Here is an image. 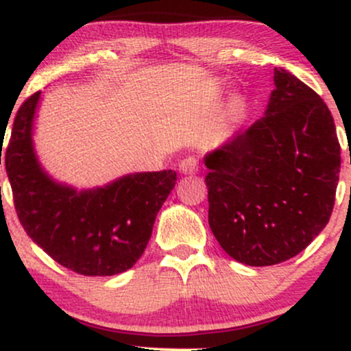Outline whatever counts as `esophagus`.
<instances>
[{"mask_svg":"<svg viewBox=\"0 0 351 351\" xmlns=\"http://www.w3.org/2000/svg\"><path fill=\"white\" fill-rule=\"evenodd\" d=\"M180 171L183 175H195L198 171V160L195 156H188V158L181 160L180 162Z\"/></svg>","mask_w":351,"mask_h":351,"instance_id":"34e87169","label":"esophagus"}]
</instances>
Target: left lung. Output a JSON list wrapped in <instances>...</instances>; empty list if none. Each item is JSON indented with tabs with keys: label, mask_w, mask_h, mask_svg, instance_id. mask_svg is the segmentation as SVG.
<instances>
[{
	"label": "left lung",
	"mask_w": 351,
	"mask_h": 351,
	"mask_svg": "<svg viewBox=\"0 0 351 351\" xmlns=\"http://www.w3.org/2000/svg\"><path fill=\"white\" fill-rule=\"evenodd\" d=\"M274 86L264 117L204 156L209 228L232 259L254 267L284 263L320 234L341 163L320 95L282 67Z\"/></svg>",
	"instance_id": "8db88e82"
}]
</instances>
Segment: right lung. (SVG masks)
Here are the masks:
<instances>
[{"label":"right lung","mask_w":351,"mask_h":351,"mask_svg":"<svg viewBox=\"0 0 351 351\" xmlns=\"http://www.w3.org/2000/svg\"><path fill=\"white\" fill-rule=\"evenodd\" d=\"M39 99L41 92H36L19 107L5 153L24 231L56 263L82 276L128 271L150 241L155 217L175 188L176 171L130 173L80 191L59 183L36 156L33 127Z\"/></svg>","instance_id":"add662e5"}]
</instances>
